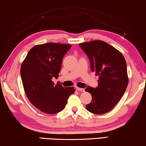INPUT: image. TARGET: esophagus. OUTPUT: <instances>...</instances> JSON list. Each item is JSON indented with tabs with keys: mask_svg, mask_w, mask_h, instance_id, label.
I'll return each instance as SVG.
<instances>
[{
	"mask_svg": "<svg viewBox=\"0 0 146 146\" xmlns=\"http://www.w3.org/2000/svg\"><path fill=\"white\" fill-rule=\"evenodd\" d=\"M76 90L78 91H81V92H84L85 89H82V88H80V87H76Z\"/></svg>",
	"mask_w": 146,
	"mask_h": 146,
	"instance_id": "1",
	"label": "esophagus"
}]
</instances>
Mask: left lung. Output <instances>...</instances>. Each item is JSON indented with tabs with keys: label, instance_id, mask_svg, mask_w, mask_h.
Instances as JSON below:
<instances>
[{
	"label": "left lung",
	"instance_id": "left-lung-1",
	"mask_svg": "<svg viewBox=\"0 0 146 146\" xmlns=\"http://www.w3.org/2000/svg\"><path fill=\"white\" fill-rule=\"evenodd\" d=\"M80 46L90 60L91 70L98 76L96 88L85 89L92 96L86 109L95 114L106 113L119 101L127 87L126 61L119 51L102 40L83 42Z\"/></svg>",
	"mask_w": 146,
	"mask_h": 146
}]
</instances>
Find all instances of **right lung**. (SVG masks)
I'll use <instances>...</instances> for the list:
<instances>
[{
  "mask_svg": "<svg viewBox=\"0 0 146 146\" xmlns=\"http://www.w3.org/2000/svg\"><path fill=\"white\" fill-rule=\"evenodd\" d=\"M71 45L46 43L31 49L22 62L21 76L28 99L33 106L48 114L57 113L66 106L74 87H64L52 81L57 78L62 60Z\"/></svg>",
  "mask_w": 146,
  "mask_h": 146,
  "instance_id": "obj_1",
  "label": "right lung"
}]
</instances>
